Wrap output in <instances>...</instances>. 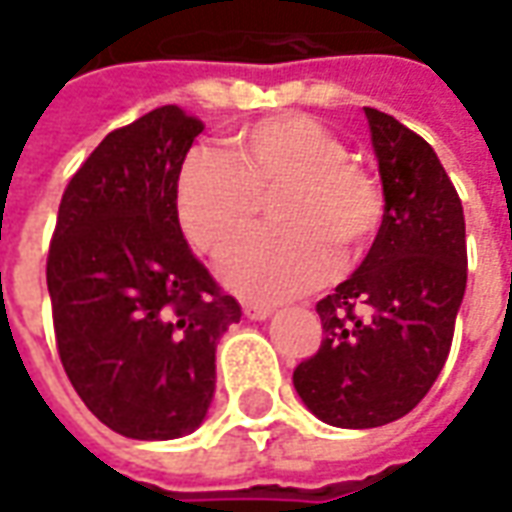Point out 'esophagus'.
<instances>
[{
    "label": "esophagus",
    "instance_id": "34e87169",
    "mask_svg": "<svg viewBox=\"0 0 512 512\" xmlns=\"http://www.w3.org/2000/svg\"><path fill=\"white\" fill-rule=\"evenodd\" d=\"M272 306L269 303H257V300H243V314L249 317V320H266L269 314H272Z\"/></svg>",
    "mask_w": 512,
    "mask_h": 512
}]
</instances>
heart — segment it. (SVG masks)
<instances>
[{
	"instance_id": "b5f03b06",
	"label": "heart",
	"mask_w": 512,
	"mask_h": 512,
	"mask_svg": "<svg viewBox=\"0 0 512 512\" xmlns=\"http://www.w3.org/2000/svg\"><path fill=\"white\" fill-rule=\"evenodd\" d=\"M272 197L284 229L247 241L223 263V280L255 300L320 286L334 255L337 263L357 260L385 215L377 175L351 158L340 135L311 115L280 113L235 135L232 155L201 152L186 161L178 218L198 252L223 257Z\"/></svg>"
}]
</instances>
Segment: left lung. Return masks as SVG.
<instances>
[{"instance_id": "obj_1", "label": "left lung", "mask_w": 512, "mask_h": 512, "mask_svg": "<svg viewBox=\"0 0 512 512\" xmlns=\"http://www.w3.org/2000/svg\"><path fill=\"white\" fill-rule=\"evenodd\" d=\"M385 192L360 269L317 303L323 343L294 368L317 419L379 428L425 399L448 360L467 283L465 212L433 147L365 107Z\"/></svg>"}]
</instances>
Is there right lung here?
<instances>
[{
  "instance_id": "add662e5",
  "label": "right lung",
  "mask_w": 512,
  "mask_h": 512,
  "mask_svg": "<svg viewBox=\"0 0 512 512\" xmlns=\"http://www.w3.org/2000/svg\"><path fill=\"white\" fill-rule=\"evenodd\" d=\"M201 118L164 104L76 169L47 252L56 348L81 402L121 436L178 439L215 394L240 303L186 246L178 175Z\"/></svg>"
}]
</instances>
